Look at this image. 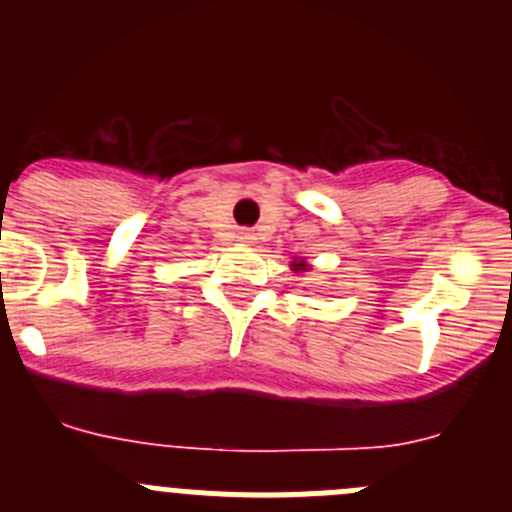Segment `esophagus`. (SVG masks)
<instances>
[{"label": "esophagus", "mask_w": 512, "mask_h": 512, "mask_svg": "<svg viewBox=\"0 0 512 512\" xmlns=\"http://www.w3.org/2000/svg\"><path fill=\"white\" fill-rule=\"evenodd\" d=\"M237 240L245 242V245H252V242H255V232H252V230H240V232H237Z\"/></svg>", "instance_id": "esophagus-1"}]
</instances>
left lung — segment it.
<instances>
[{
    "instance_id": "obj_1",
    "label": "left lung",
    "mask_w": 512,
    "mask_h": 512,
    "mask_svg": "<svg viewBox=\"0 0 512 512\" xmlns=\"http://www.w3.org/2000/svg\"><path fill=\"white\" fill-rule=\"evenodd\" d=\"M292 270L294 272H309V270H312V265H307V260H304V257H294Z\"/></svg>"
}]
</instances>
